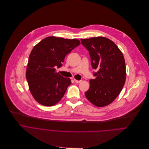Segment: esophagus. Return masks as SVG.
Returning <instances> with one entry per match:
<instances>
[{
	"label": "esophagus",
	"instance_id": "esophagus-1",
	"mask_svg": "<svg viewBox=\"0 0 149 149\" xmlns=\"http://www.w3.org/2000/svg\"><path fill=\"white\" fill-rule=\"evenodd\" d=\"M74 81H75L76 83H79L81 82V80H76V79H74Z\"/></svg>",
	"mask_w": 149,
	"mask_h": 149
}]
</instances>
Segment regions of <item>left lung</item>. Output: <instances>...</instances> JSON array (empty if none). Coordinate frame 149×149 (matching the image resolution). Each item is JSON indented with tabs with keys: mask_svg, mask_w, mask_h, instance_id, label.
I'll return each mask as SVG.
<instances>
[{
	"mask_svg": "<svg viewBox=\"0 0 149 149\" xmlns=\"http://www.w3.org/2000/svg\"><path fill=\"white\" fill-rule=\"evenodd\" d=\"M89 52L92 66L97 72L90 80L86 98L97 107L112 103L122 91L126 81V64L122 52L111 40L104 37L81 39Z\"/></svg>",
	"mask_w": 149,
	"mask_h": 149,
	"instance_id": "8db88e82",
	"label": "left lung"
}]
</instances>
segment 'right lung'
I'll use <instances>...</instances> for the list:
<instances>
[{
  "label": "right lung",
  "instance_id": "right-lung-1",
  "mask_svg": "<svg viewBox=\"0 0 149 149\" xmlns=\"http://www.w3.org/2000/svg\"><path fill=\"white\" fill-rule=\"evenodd\" d=\"M80 44L77 39L49 36L34 46L26 77L29 90L39 103L52 106L62 99L71 80L57 73L56 68H61L65 56Z\"/></svg>",
  "mask_w": 149,
  "mask_h": 149
}]
</instances>
